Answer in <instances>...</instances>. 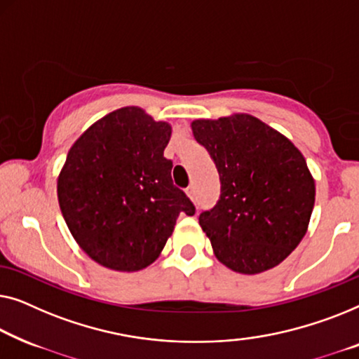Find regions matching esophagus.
Masks as SVG:
<instances>
[{
    "label": "esophagus",
    "mask_w": 359,
    "mask_h": 359,
    "mask_svg": "<svg viewBox=\"0 0 359 359\" xmlns=\"http://www.w3.org/2000/svg\"><path fill=\"white\" fill-rule=\"evenodd\" d=\"M185 194H187V195H189V198H190L191 201H194V200H195V190H194V187H189V189H187V190H185Z\"/></svg>",
    "instance_id": "34e87169"
}]
</instances>
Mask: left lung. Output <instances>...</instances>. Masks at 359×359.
Instances as JSON below:
<instances>
[{
	"mask_svg": "<svg viewBox=\"0 0 359 359\" xmlns=\"http://www.w3.org/2000/svg\"><path fill=\"white\" fill-rule=\"evenodd\" d=\"M219 174L221 195L200 226L221 264L257 275L280 265L306 236L316 182L285 135L249 114L191 122Z\"/></svg>",
	"mask_w": 359,
	"mask_h": 359,
	"instance_id": "1",
	"label": "left lung"
}]
</instances>
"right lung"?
Masks as SVG:
<instances>
[{"mask_svg": "<svg viewBox=\"0 0 359 359\" xmlns=\"http://www.w3.org/2000/svg\"><path fill=\"white\" fill-rule=\"evenodd\" d=\"M172 127L141 107L114 110L68 151L57 180L60 210L78 245L115 271L149 266L195 206L174 187L164 158Z\"/></svg>", "mask_w": 359, "mask_h": 359, "instance_id": "right-lung-1", "label": "right lung"}]
</instances>
